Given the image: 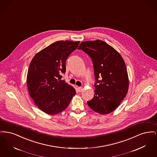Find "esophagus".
Wrapping results in <instances>:
<instances>
[{
    "label": "esophagus",
    "instance_id": "34e87169",
    "mask_svg": "<svg viewBox=\"0 0 157 157\" xmlns=\"http://www.w3.org/2000/svg\"><path fill=\"white\" fill-rule=\"evenodd\" d=\"M83 90V88L82 87H78V90L79 92H82Z\"/></svg>",
    "mask_w": 157,
    "mask_h": 157
}]
</instances>
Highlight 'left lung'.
<instances>
[{
  "instance_id": "obj_1",
  "label": "left lung",
  "mask_w": 157,
  "mask_h": 157,
  "mask_svg": "<svg viewBox=\"0 0 157 157\" xmlns=\"http://www.w3.org/2000/svg\"><path fill=\"white\" fill-rule=\"evenodd\" d=\"M78 49L90 56L94 69L95 95L87 104L99 113H111L128 92L129 81L124 60L115 49L102 40L82 42Z\"/></svg>"
}]
</instances>
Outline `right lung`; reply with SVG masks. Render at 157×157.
Wrapping results in <instances>:
<instances>
[{
  "instance_id": "obj_1",
  "label": "right lung",
  "mask_w": 157,
  "mask_h": 157,
  "mask_svg": "<svg viewBox=\"0 0 157 157\" xmlns=\"http://www.w3.org/2000/svg\"><path fill=\"white\" fill-rule=\"evenodd\" d=\"M79 42L60 40L37 53L30 62L27 86L30 97L46 113L55 115L67 107L76 94L74 87L61 80L68 56Z\"/></svg>"
}]
</instances>
